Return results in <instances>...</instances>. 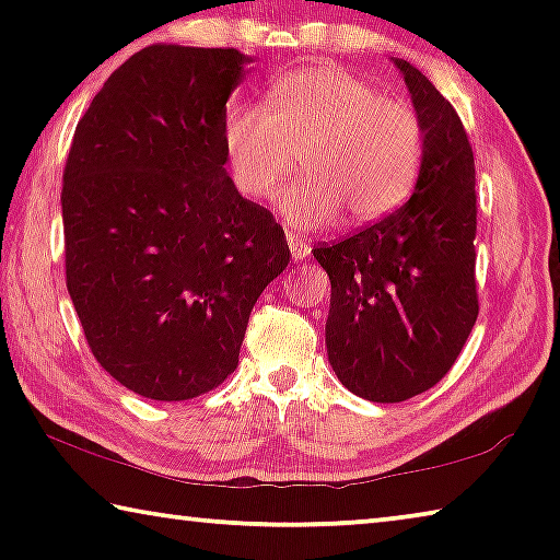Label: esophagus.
I'll use <instances>...</instances> for the list:
<instances>
[{
	"instance_id": "obj_1",
	"label": "esophagus",
	"mask_w": 560,
	"mask_h": 560,
	"mask_svg": "<svg viewBox=\"0 0 560 560\" xmlns=\"http://www.w3.org/2000/svg\"><path fill=\"white\" fill-rule=\"evenodd\" d=\"M287 242H289V249H291V259L293 261H303L311 254V244L308 242H303L299 234H293V232H289L287 234Z\"/></svg>"
}]
</instances>
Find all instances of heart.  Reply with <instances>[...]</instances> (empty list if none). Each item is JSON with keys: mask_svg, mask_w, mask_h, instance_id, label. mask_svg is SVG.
Returning a JSON list of instances; mask_svg holds the SVG:
<instances>
[{"mask_svg": "<svg viewBox=\"0 0 560 560\" xmlns=\"http://www.w3.org/2000/svg\"><path fill=\"white\" fill-rule=\"evenodd\" d=\"M269 101L271 108H226L224 155L246 197L269 195L303 155L308 175L277 200L293 230H318L340 210L353 222L381 220L410 195L424 153V128L410 103L381 96L334 63L283 73Z\"/></svg>", "mask_w": 560, "mask_h": 560, "instance_id": "1", "label": "heart"}]
</instances>
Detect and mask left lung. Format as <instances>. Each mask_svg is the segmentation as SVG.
I'll return each instance as SVG.
<instances>
[{"label": "left lung", "instance_id": "left-lung-1", "mask_svg": "<svg viewBox=\"0 0 560 560\" xmlns=\"http://www.w3.org/2000/svg\"><path fill=\"white\" fill-rule=\"evenodd\" d=\"M390 61L424 128L410 200L348 240L314 249L330 279L328 363L350 393L371 402H402L438 385L479 314L467 132L428 75L405 59Z\"/></svg>", "mask_w": 560, "mask_h": 560}]
</instances>
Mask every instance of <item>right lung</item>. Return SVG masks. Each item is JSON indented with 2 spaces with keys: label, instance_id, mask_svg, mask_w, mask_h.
Returning a JSON list of instances; mask_svg holds the SVG:
<instances>
[{
  "label": "right lung",
  "instance_id": "1",
  "mask_svg": "<svg viewBox=\"0 0 560 560\" xmlns=\"http://www.w3.org/2000/svg\"><path fill=\"white\" fill-rule=\"evenodd\" d=\"M252 61L148 46L73 132L66 287L91 353L148 400H189L234 373L254 303L289 267L281 224L224 167L226 101Z\"/></svg>",
  "mask_w": 560,
  "mask_h": 560
}]
</instances>
